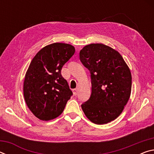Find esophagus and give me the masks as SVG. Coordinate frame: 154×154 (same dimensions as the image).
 I'll use <instances>...</instances> for the list:
<instances>
[{
	"instance_id": "esophagus-1",
	"label": "esophagus",
	"mask_w": 154,
	"mask_h": 154,
	"mask_svg": "<svg viewBox=\"0 0 154 154\" xmlns=\"http://www.w3.org/2000/svg\"><path fill=\"white\" fill-rule=\"evenodd\" d=\"M72 92H73L75 96H76L78 93V88H75V89L72 90Z\"/></svg>"
}]
</instances>
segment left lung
Here are the masks:
<instances>
[{"label":"left lung","instance_id":"left-lung-1","mask_svg":"<svg viewBox=\"0 0 154 154\" xmlns=\"http://www.w3.org/2000/svg\"><path fill=\"white\" fill-rule=\"evenodd\" d=\"M79 59L90 72L91 95L83 111L96 124H107L122 113L132 88L130 69L119 52L101 43L85 46Z\"/></svg>","mask_w":154,"mask_h":154}]
</instances>
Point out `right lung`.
I'll return each instance as SVG.
<instances>
[{"label":"right lung","instance_id":"1","mask_svg":"<svg viewBox=\"0 0 154 154\" xmlns=\"http://www.w3.org/2000/svg\"><path fill=\"white\" fill-rule=\"evenodd\" d=\"M75 52L71 45L56 43L41 49L31 61L24 79V96L28 107L39 119L58 117L72 95L61 71Z\"/></svg>","mask_w":154,"mask_h":154}]
</instances>
